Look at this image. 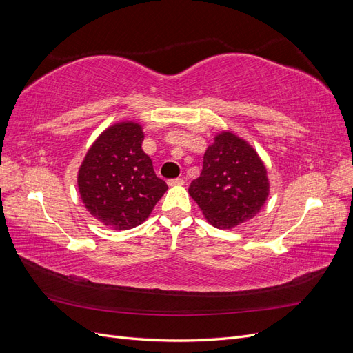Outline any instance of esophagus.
<instances>
[{"instance_id":"1","label":"esophagus","mask_w":353,"mask_h":353,"mask_svg":"<svg viewBox=\"0 0 353 353\" xmlns=\"http://www.w3.org/2000/svg\"><path fill=\"white\" fill-rule=\"evenodd\" d=\"M184 183H185L184 178H174V179L168 181V185H170V187H172V185H184Z\"/></svg>"}]
</instances>
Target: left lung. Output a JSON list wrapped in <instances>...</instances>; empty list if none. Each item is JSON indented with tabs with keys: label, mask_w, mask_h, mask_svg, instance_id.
<instances>
[{
	"label": "left lung",
	"mask_w": 353,
	"mask_h": 353,
	"mask_svg": "<svg viewBox=\"0 0 353 353\" xmlns=\"http://www.w3.org/2000/svg\"><path fill=\"white\" fill-rule=\"evenodd\" d=\"M190 196L213 227L230 230L252 219L270 194L266 168L254 148L230 131L215 137Z\"/></svg>",
	"instance_id": "obj_1"
}]
</instances>
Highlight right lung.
I'll use <instances>...</instances> for the list:
<instances>
[{
    "mask_svg": "<svg viewBox=\"0 0 353 353\" xmlns=\"http://www.w3.org/2000/svg\"><path fill=\"white\" fill-rule=\"evenodd\" d=\"M143 140L140 123H114L94 141L79 168L78 188L85 208L116 231L140 225L168 190L143 152Z\"/></svg>",
    "mask_w": 353,
    "mask_h": 353,
    "instance_id": "obj_1",
    "label": "right lung"
}]
</instances>
